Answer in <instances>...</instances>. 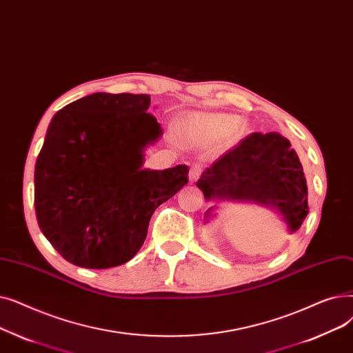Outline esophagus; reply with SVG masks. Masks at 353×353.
Instances as JSON below:
<instances>
[{
  "label": "esophagus",
  "mask_w": 353,
  "mask_h": 353,
  "mask_svg": "<svg viewBox=\"0 0 353 353\" xmlns=\"http://www.w3.org/2000/svg\"><path fill=\"white\" fill-rule=\"evenodd\" d=\"M201 172H203V168H201L199 165H192L191 170H190V181L195 182L199 178Z\"/></svg>",
  "instance_id": "obj_1"
}]
</instances>
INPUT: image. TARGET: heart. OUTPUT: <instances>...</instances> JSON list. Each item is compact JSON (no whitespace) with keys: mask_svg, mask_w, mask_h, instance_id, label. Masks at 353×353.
<instances>
[{"mask_svg":"<svg viewBox=\"0 0 353 353\" xmlns=\"http://www.w3.org/2000/svg\"><path fill=\"white\" fill-rule=\"evenodd\" d=\"M237 117L230 114H188L182 122V132L191 142L205 145L224 138L237 126Z\"/></svg>","mask_w":353,"mask_h":353,"instance_id":"obj_1","label":"heart"}]
</instances>
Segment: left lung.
<instances>
[{
    "instance_id": "left-lung-1",
    "label": "left lung",
    "mask_w": 353,
    "mask_h": 353,
    "mask_svg": "<svg viewBox=\"0 0 353 353\" xmlns=\"http://www.w3.org/2000/svg\"><path fill=\"white\" fill-rule=\"evenodd\" d=\"M196 187L207 201H248L273 208L290 232L309 214L303 166L290 142L276 132L250 133L207 168ZM212 211L208 208L205 220Z\"/></svg>"
}]
</instances>
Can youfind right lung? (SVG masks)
<instances>
[{"mask_svg": "<svg viewBox=\"0 0 353 353\" xmlns=\"http://www.w3.org/2000/svg\"><path fill=\"white\" fill-rule=\"evenodd\" d=\"M150 97L93 93L52 119L34 171L37 223L63 259L110 268L133 259L150 216L188 183V166L142 170L162 129Z\"/></svg>", "mask_w": 353, "mask_h": 353, "instance_id": "right-lung-1", "label": "right lung"}]
</instances>
